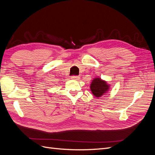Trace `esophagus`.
Listing matches in <instances>:
<instances>
[{"mask_svg":"<svg viewBox=\"0 0 155 155\" xmlns=\"http://www.w3.org/2000/svg\"><path fill=\"white\" fill-rule=\"evenodd\" d=\"M71 79H73V80H75V81H78L80 78H79V76H72Z\"/></svg>","mask_w":155,"mask_h":155,"instance_id":"1","label":"esophagus"}]
</instances>
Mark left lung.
Returning a JSON list of instances; mask_svg holds the SVG:
<instances>
[{
	"label": "left lung",
	"instance_id": "obj_1",
	"mask_svg": "<svg viewBox=\"0 0 155 155\" xmlns=\"http://www.w3.org/2000/svg\"><path fill=\"white\" fill-rule=\"evenodd\" d=\"M90 88L92 94L98 98L108 92L110 89V85L101 78L97 77L92 81Z\"/></svg>",
	"mask_w": 155,
	"mask_h": 155
}]
</instances>
